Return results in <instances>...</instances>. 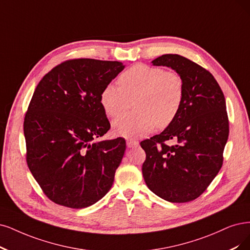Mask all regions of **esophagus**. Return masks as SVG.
<instances>
[{"mask_svg": "<svg viewBox=\"0 0 250 250\" xmlns=\"http://www.w3.org/2000/svg\"><path fill=\"white\" fill-rule=\"evenodd\" d=\"M126 145L128 148H133V147H136L139 145V142L136 141V140H133V139H127L126 140Z\"/></svg>", "mask_w": 250, "mask_h": 250, "instance_id": "1", "label": "esophagus"}]
</instances>
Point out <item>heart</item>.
I'll use <instances>...</instances> for the list:
<instances>
[{
  "instance_id": "1",
  "label": "heart",
  "mask_w": 250,
  "mask_h": 250,
  "mask_svg": "<svg viewBox=\"0 0 250 250\" xmlns=\"http://www.w3.org/2000/svg\"><path fill=\"white\" fill-rule=\"evenodd\" d=\"M118 84H107L100 95L105 113L116 117L134 101L135 111L115 119L112 127L117 136L142 137L155 125L169 126L180 112L184 100V80L176 71L136 63L118 77Z\"/></svg>"
}]
</instances>
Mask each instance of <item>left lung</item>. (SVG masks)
Here are the masks:
<instances>
[{
  "label": "left lung",
  "mask_w": 250,
  "mask_h": 250,
  "mask_svg": "<svg viewBox=\"0 0 250 250\" xmlns=\"http://www.w3.org/2000/svg\"><path fill=\"white\" fill-rule=\"evenodd\" d=\"M152 63L178 72L186 92L176 119L140 143L146 153L142 174L156 196L189 202L207 189L223 166L229 137L225 96L209 71L181 55L164 54ZM169 140L175 144L167 145Z\"/></svg>",
  "instance_id": "1"
}]
</instances>
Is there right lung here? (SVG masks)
I'll use <instances>...</instances> for the list:
<instances>
[{"label": "right lung", "mask_w": 250, "mask_h": 250, "mask_svg": "<svg viewBox=\"0 0 250 250\" xmlns=\"http://www.w3.org/2000/svg\"><path fill=\"white\" fill-rule=\"evenodd\" d=\"M124 68L119 62L69 60L37 85L23 122L26 164L55 204L85 208L112 187L125 141L96 142L110 128L100 95Z\"/></svg>", "instance_id": "add662e5"}]
</instances>
